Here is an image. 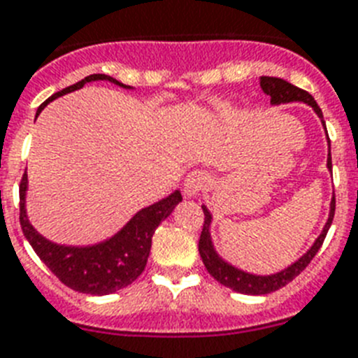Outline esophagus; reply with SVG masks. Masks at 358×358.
<instances>
[{
  "label": "esophagus",
  "instance_id": "obj_1",
  "mask_svg": "<svg viewBox=\"0 0 358 358\" xmlns=\"http://www.w3.org/2000/svg\"><path fill=\"white\" fill-rule=\"evenodd\" d=\"M209 178L203 171H193V173L187 174V178L184 180V194L187 198H194L196 194H200L203 191V187L207 185Z\"/></svg>",
  "mask_w": 358,
  "mask_h": 358
}]
</instances>
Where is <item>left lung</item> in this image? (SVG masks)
Returning <instances> with one entry per match:
<instances>
[{"instance_id": "1", "label": "left lung", "mask_w": 358, "mask_h": 358, "mask_svg": "<svg viewBox=\"0 0 358 358\" xmlns=\"http://www.w3.org/2000/svg\"><path fill=\"white\" fill-rule=\"evenodd\" d=\"M260 87L262 91L266 92L269 98H271V105H280V103H291V101H304L308 103L311 109L317 113V116L322 122L324 129H326V123H324L322 110L318 107V103L315 101V98L309 92L302 91L299 87L291 85L286 80H280V78H271V76H262L260 78ZM327 134V131H326ZM327 145H329V138H327ZM327 169L331 171V147H329V152H327ZM203 209V229L202 235H200V242H198V251H200V257H202V262L206 266V269L209 271V275L218 280L222 286L229 287V289L236 291V293H244V295H267V293H273V291L280 289L286 284H289L296 275L304 271L308 264L313 260L315 255L318 253V249L322 245L324 238L327 235V229L333 222V216H335V194L331 198V206H329V216H327V222L324 225L322 233L317 236V240L313 242V245L306 251L299 260L291 264V266L284 267L282 271L273 273V275H255V273H248L244 269H238L233 264L225 262L220 255L216 253L215 245H213L211 238V222L213 215L211 211L207 209L206 206H202Z\"/></svg>"}]
</instances>
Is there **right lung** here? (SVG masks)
Listing matches in <instances>:
<instances>
[{
	"label": "right lung",
	"mask_w": 358,
	"mask_h": 358,
	"mask_svg": "<svg viewBox=\"0 0 358 358\" xmlns=\"http://www.w3.org/2000/svg\"><path fill=\"white\" fill-rule=\"evenodd\" d=\"M98 80L110 82L123 89H133L107 74H91L82 82L74 83V85L50 96L49 100L38 107L36 116L47 107V103L59 96L78 91L85 83L98 82ZM27 187H29V180H27L25 171L20 184V224L29 244L41 258V262L49 267L65 286L80 291V293L98 296L110 295L114 291L127 287L142 275L147 258L151 253V242L156 227L174 211V207L182 202V193L174 191L169 196L162 198L152 206L140 209L116 235L103 242H98L94 245H62L54 244L43 235H40L29 222L25 209Z\"/></svg>",
	"instance_id": "1"
}]
</instances>
